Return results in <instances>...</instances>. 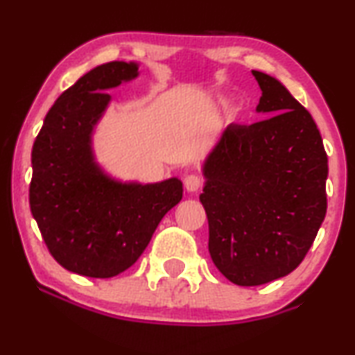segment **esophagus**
Here are the masks:
<instances>
[{
  "mask_svg": "<svg viewBox=\"0 0 355 355\" xmlns=\"http://www.w3.org/2000/svg\"><path fill=\"white\" fill-rule=\"evenodd\" d=\"M203 185V180L202 177H198V175L191 173V175H187L185 177V189L190 191V193H195V191H198L202 189Z\"/></svg>",
  "mask_w": 355,
  "mask_h": 355,
  "instance_id": "1",
  "label": "esophagus"
}]
</instances>
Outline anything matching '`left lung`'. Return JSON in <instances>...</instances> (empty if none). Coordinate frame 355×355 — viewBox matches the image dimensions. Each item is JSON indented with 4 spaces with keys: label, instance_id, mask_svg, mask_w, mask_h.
<instances>
[{
    "label": "left lung",
    "instance_id": "1",
    "mask_svg": "<svg viewBox=\"0 0 355 355\" xmlns=\"http://www.w3.org/2000/svg\"><path fill=\"white\" fill-rule=\"evenodd\" d=\"M251 72L261 87L256 110L275 115L223 132L200 195L213 263L238 286L296 270L327 210V155L314 119L279 80Z\"/></svg>",
    "mask_w": 355,
    "mask_h": 355
}]
</instances>
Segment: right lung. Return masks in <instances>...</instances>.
<instances>
[{"instance_id": "1", "label": "right lung", "mask_w": 355, "mask_h": 355, "mask_svg": "<svg viewBox=\"0 0 355 355\" xmlns=\"http://www.w3.org/2000/svg\"><path fill=\"white\" fill-rule=\"evenodd\" d=\"M137 74V64L122 61L89 71L54 102L33 145L34 220L55 261L87 277L129 270L183 195L178 178L119 183L94 162L91 134L110 101L105 91Z\"/></svg>"}]
</instances>
